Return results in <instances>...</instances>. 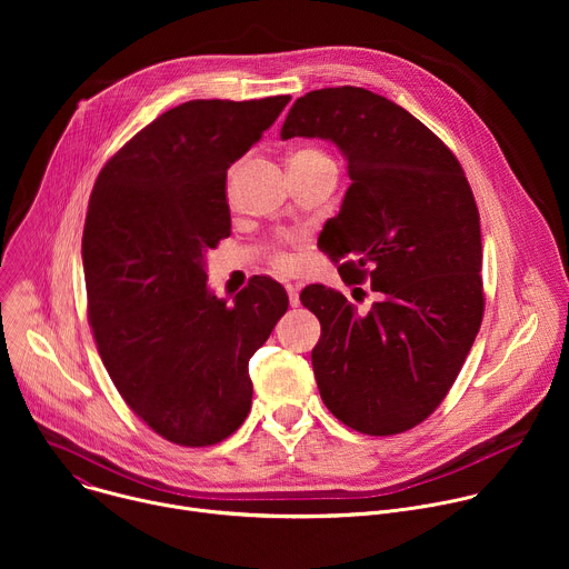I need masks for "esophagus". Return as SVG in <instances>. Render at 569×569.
<instances>
[{
  "mask_svg": "<svg viewBox=\"0 0 569 569\" xmlns=\"http://www.w3.org/2000/svg\"><path fill=\"white\" fill-rule=\"evenodd\" d=\"M286 292H288L290 306L297 308L299 306V283H286Z\"/></svg>",
  "mask_w": 569,
  "mask_h": 569,
  "instance_id": "esophagus-1",
  "label": "esophagus"
}]
</instances>
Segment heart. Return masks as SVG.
<instances>
[{"label":"heart","instance_id":"heart-1","mask_svg":"<svg viewBox=\"0 0 569 569\" xmlns=\"http://www.w3.org/2000/svg\"><path fill=\"white\" fill-rule=\"evenodd\" d=\"M290 159H303V161H312V164H329V167H336L333 159L319 150V148H299L297 152H292ZM272 261L279 266V268H288L290 266V257L286 252H274Z\"/></svg>","mask_w":569,"mask_h":569}]
</instances>
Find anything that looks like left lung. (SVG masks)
<instances>
[{
  "mask_svg": "<svg viewBox=\"0 0 569 569\" xmlns=\"http://www.w3.org/2000/svg\"><path fill=\"white\" fill-rule=\"evenodd\" d=\"M319 137L347 159L351 187L323 224L321 250L347 283L369 277L378 301L308 286L321 338L312 371L345 426L389 437L426 421L452 387L483 315L479 213L450 148L417 117L365 88L297 99L281 139Z\"/></svg>",
  "mask_w": 569,
  "mask_h": 569,
  "instance_id": "obj_1",
  "label": "left lung"
}]
</instances>
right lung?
I'll return each mask as SVG.
<instances>
[{
    "label": "right lung",
    "instance_id": "add662e5",
    "mask_svg": "<svg viewBox=\"0 0 569 569\" xmlns=\"http://www.w3.org/2000/svg\"><path fill=\"white\" fill-rule=\"evenodd\" d=\"M288 101L182 103L108 161L90 198L83 272L101 360L130 410L178 446H213L242 426L250 358L288 310L268 277L227 303L204 270V254L231 233L227 169Z\"/></svg>",
    "mask_w": 569,
    "mask_h": 569
}]
</instances>
